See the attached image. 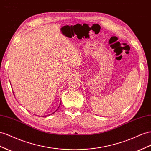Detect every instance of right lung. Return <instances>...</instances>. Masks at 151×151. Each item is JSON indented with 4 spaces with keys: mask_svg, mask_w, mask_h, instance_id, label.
<instances>
[{
    "mask_svg": "<svg viewBox=\"0 0 151 151\" xmlns=\"http://www.w3.org/2000/svg\"><path fill=\"white\" fill-rule=\"evenodd\" d=\"M52 114H53V113H52ZM48 116V115H47ZM44 117V116H43Z\"/></svg>",
    "mask_w": 151,
    "mask_h": 151,
    "instance_id": "right-lung-1",
    "label": "right lung"
}]
</instances>
